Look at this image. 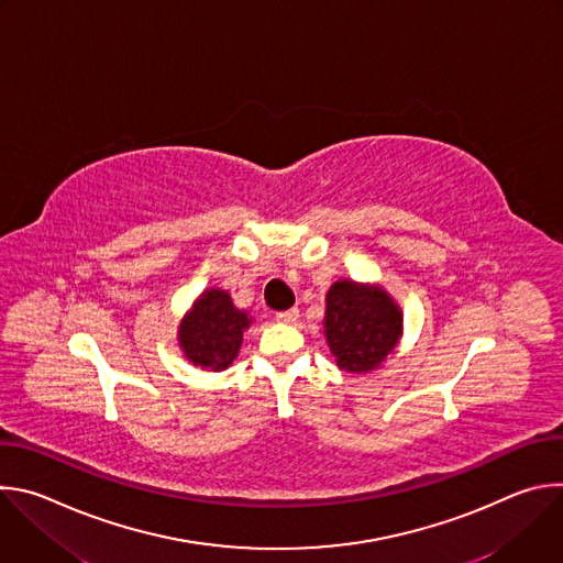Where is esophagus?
I'll return each instance as SVG.
<instances>
[{"label":"esophagus","instance_id":"obj_1","mask_svg":"<svg viewBox=\"0 0 563 563\" xmlns=\"http://www.w3.org/2000/svg\"><path fill=\"white\" fill-rule=\"evenodd\" d=\"M298 309L296 307H291V309H285V311H278L276 313V320H278V323H285V325H291V323H296V320H298Z\"/></svg>","mask_w":563,"mask_h":563}]
</instances>
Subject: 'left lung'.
<instances>
[{"instance_id": "obj_1", "label": "left lung", "mask_w": 563, "mask_h": 563, "mask_svg": "<svg viewBox=\"0 0 563 563\" xmlns=\"http://www.w3.org/2000/svg\"><path fill=\"white\" fill-rule=\"evenodd\" d=\"M323 334L341 369L367 374L396 352L404 336V309L378 283L341 278L325 296Z\"/></svg>"}]
</instances>
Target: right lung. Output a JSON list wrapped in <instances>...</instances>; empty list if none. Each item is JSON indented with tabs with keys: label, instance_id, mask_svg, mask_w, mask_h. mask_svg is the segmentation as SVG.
I'll list each match as a JSON object with an SVG mask.
<instances>
[{
	"label": "right lung",
	"instance_id": "add662e5",
	"mask_svg": "<svg viewBox=\"0 0 563 563\" xmlns=\"http://www.w3.org/2000/svg\"><path fill=\"white\" fill-rule=\"evenodd\" d=\"M252 323L250 311L238 309L227 289L207 287L180 320L178 347L191 365L222 372L238 358Z\"/></svg>",
	"mask_w": 563,
	"mask_h": 563
}]
</instances>
